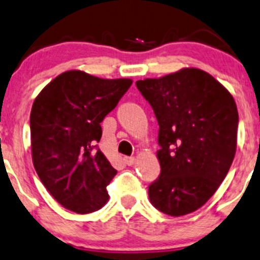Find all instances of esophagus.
I'll return each mask as SVG.
<instances>
[{"mask_svg":"<svg viewBox=\"0 0 260 260\" xmlns=\"http://www.w3.org/2000/svg\"><path fill=\"white\" fill-rule=\"evenodd\" d=\"M124 162L127 165V167H131V165H134V162H135V159L134 157H124Z\"/></svg>","mask_w":260,"mask_h":260,"instance_id":"esophagus-1","label":"esophagus"}]
</instances>
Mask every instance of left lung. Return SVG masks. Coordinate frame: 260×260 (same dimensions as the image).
I'll use <instances>...</instances> for the list:
<instances>
[{
  "mask_svg": "<svg viewBox=\"0 0 260 260\" xmlns=\"http://www.w3.org/2000/svg\"><path fill=\"white\" fill-rule=\"evenodd\" d=\"M159 124L160 176L149 186L157 210L181 216L202 208L225 179L237 151L234 98L210 74L185 68L136 81Z\"/></svg>",
  "mask_w": 260,
  "mask_h": 260,
  "instance_id": "1",
  "label": "left lung"
}]
</instances>
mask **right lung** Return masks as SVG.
Wrapping results in <instances>:
<instances>
[{
    "mask_svg": "<svg viewBox=\"0 0 260 260\" xmlns=\"http://www.w3.org/2000/svg\"><path fill=\"white\" fill-rule=\"evenodd\" d=\"M133 84L65 71L36 96L30 115L32 162L53 199L66 209L89 214L109 200L106 186L117 171L100 149V122Z\"/></svg>",
    "mask_w": 260,
    "mask_h": 260,
    "instance_id": "right-lung-1",
    "label": "right lung"
}]
</instances>
